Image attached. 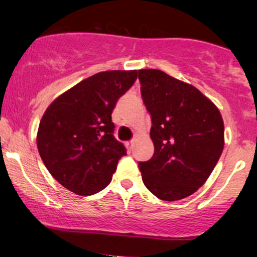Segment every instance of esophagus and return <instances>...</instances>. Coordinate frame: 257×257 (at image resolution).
I'll return each instance as SVG.
<instances>
[{
  "label": "esophagus",
  "instance_id": "esophagus-1",
  "mask_svg": "<svg viewBox=\"0 0 257 257\" xmlns=\"http://www.w3.org/2000/svg\"><path fill=\"white\" fill-rule=\"evenodd\" d=\"M134 144H135V140H131V142H128V143H126L125 145H126V148L129 149V150H132V149L134 148Z\"/></svg>",
  "mask_w": 257,
  "mask_h": 257
}]
</instances>
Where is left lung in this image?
Listing matches in <instances>:
<instances>
[{
	"label": "left lung",
	"instance_id": "8db88e82",
	"mask_svg": "<svg viewBox=\"0 0 257 257\" xmlns=\"http://www.w3.org/2000/svg\"><path fill=\"white\" fill-rule=\"evenodd\" d=\"M140 92L151 115L152 157L139 162L145 187L161 200L184 199L206 182L221 157L224 125L196 87L159 69H140Z\"/></svg>",
	"mask_w": 257,
	"mask_h": 257
}]
</instances>
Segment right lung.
I'll use <instances>...</instances> for the list:
<instances>
[{"instance_id": "obj_1", "label": "right lung", "mask_w": 257, "mask_h": 257, "mask_svg": "<svg viewBox=\"0 0 257 257\" xmlns=\"http://www.w3.org/2000/svg\"><path fill=\"white\" fill-rule=\"evenodd\" d=\"M138 78L137 70H108L80 81L47 107L39 125L40 157L61 185L92 195L111 183L126 155L113 137L112 111Z\"/></svg>"}]
</instances>
